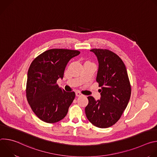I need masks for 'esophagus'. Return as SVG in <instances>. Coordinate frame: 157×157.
<instances>
[{
    "label": "esophagus",
    "mask_w": 157,
    "mask_h": 157,
    "mask_svg": "<svg viewBox=\"0 0 157 157\" xmlns=\"http://www.w3.org/2000/svg\"><path fill=\"white\" fill-rule=\"evenodd\" d=\"M75 93H76V96H82V93H81V92H79V91H76Z\"/></svg>",
    "instance_id": "obj_1"
}]
</instances>
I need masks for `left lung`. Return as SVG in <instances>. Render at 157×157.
<instances>
[{"label":"left lung","instance_id":"obj_1","mask_svg":"<svg viewBox=\"0 0 157 157\" xmlns=\"http://www.w3.org/2000/svg\"><path fill=\"white\" fill-rule=\"evenodd\" d=\"M99 61L96 81L101 99L88 96L86 116L92 124L99 128L114 125L126 109L131 95V86L126 67L115 53L106 49H92Z\"/></svg>","mask_w":157,"mask_h":157}]
</instances>
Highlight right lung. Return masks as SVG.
Masks as SVG:
<instances>
[{
	"instance_id": "add662e5",
	"label": "right lung",
	"mask_w": 157,
	"mask_h": 157,
	"mask_svg": "<svg viewBox=\"0 0 157 157\" xmlns=\"http://www.w3.org/2000/svg\"><path fill=\"white\" fill-rule=\"evenodd\" d=\"M80 52L51 49L32 62L27 74V99L35 114L42 121L55 123L62 120L75 98V93L66 92L57 84L63 78L68 61Z\"/></svg>"
}]
</instances>
